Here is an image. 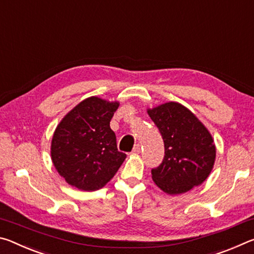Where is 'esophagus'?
<instances>
[{
  "label": "esophagus",
  "mask_w": 254,
  "mask_h": 254,
  "mask_svg": "<svg viewBox=\"0 0 254 254\" xmlns=\"http://www.w3.org/2000/svg\"><path fill=\"white\" fill-rule=\"evenodd\" d=\"M132 152L133 153H140L141 152V145L139 143L135 144L134 148H133V150H132Z\"/></svg>",
  "instance_id": "1"
}]
</instances>
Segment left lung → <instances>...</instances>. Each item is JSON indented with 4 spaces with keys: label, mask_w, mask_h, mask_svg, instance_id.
Listing matches in <instances>:
<instances>
[{
    "label": "left lung",
    "mask_w": 254,
    "mask_h": 254,
    "mask_svg": "<svg viewBox=\"0 0 254 254\" xmlns=\"http://www.w3.org/2000/svg\"><path fill=\"white\" fill-rule=\"evenodd\" d=\"M165 143V157L151 170L152 180L169 195L199 186L213 169L216 148L207 128L187 107L176 102L148 110Z\"/></svg>",
    "instance_id": "8db88e82"
}]
</instances>
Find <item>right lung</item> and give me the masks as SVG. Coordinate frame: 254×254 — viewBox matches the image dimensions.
<instances>
[{
  "mask_svg": "<svg viewBox=\"0 0 254 254\" xmlns=\"http://www.w3.org/2000/svg\"><path fill=\"white\" fill-rule=\"evenodd\" d=\"M119 102L92 96L80 102L56 127L51 160L66 182L80 190H97L110 182L127 158L110 127Z\"/></svg>",
  "mask_w": 254,
  "mask_h": 254,
  "instance_id": "1",
  "label": "right lung"
}]
</instances>
